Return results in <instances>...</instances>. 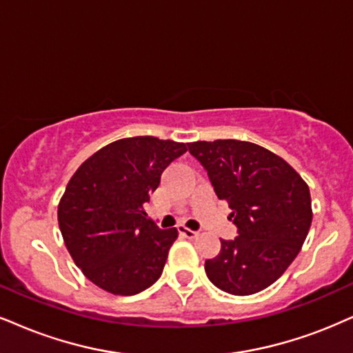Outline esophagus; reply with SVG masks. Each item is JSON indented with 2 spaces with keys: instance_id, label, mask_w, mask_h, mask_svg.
I'll return each instance as SVG.
<instances>
[{
  "instance_id": "1",
  "label": "esophagus",
  "mask_w": 353,
  "mask_h": 353,
  "mask_svg": "<svg viewBox=\"0 0 353 353\" xmlns=\"http://www.w3.org/2000/svg\"><path fill=\"white\" fill-rule=\"evenodd\" d=\"M178 232H180L181 236L186 237V239H194L198 236L196 230H191V229L186 228V225H178Z\"/></svg>"
}]
</instances>
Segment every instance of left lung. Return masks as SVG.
Wrapping results in <instances>:
<instances>
[{
    "label": "left lung",
    "mask_w": 353,
    "mask_h": 353,
    "mask_svg": "<svg viewBox=\"0 0 353 353\" xmlns=\"http://www.w3.org/2000/svg\"><path fill=\"white\" fill-rule=\"evenodd\" d=\"M219 199L232 210L234 241L206 260L212 285L249 296L275 283L301 250L312 223L310 186L288 162L256 143L225 139L188 143Z\"/></svg>",
    "instance_id": "8db88e82"
}]
</instances>
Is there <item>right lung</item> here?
<instances>
[{"label": "right lung", "instance_id": "add662e5", "mask_svg": "<svg viewBox=\"0 0 353 353\" xmlns=\"http://www.w3.org/2000/svg\"><path fill=\"white\" fill-rule=\"evenodd\" d=\"M185 152L183 142L119 139L73 173L59 203V228L73 262L101 290L132 296L162 275L178 230L160 229L143 204Z\"/></svg>", "mask_w": 353, "mask_h": 353}]
</instances>
